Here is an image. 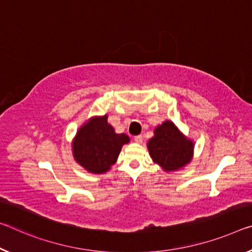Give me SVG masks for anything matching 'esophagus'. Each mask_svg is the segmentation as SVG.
I'll list each match as a JSON object with an SVG mask.
<instances>
[{
  "label": "esophagus",
  "instance_id": "esophagus-1",
  "mask_svg": "<svg viewBox=\"0 0 252 252\" xmlns=\"http://www.w3.org/2000/svg\"><path fill=\"white\" fill-rule=\"evenodd\" d=\"M133 140L137 143H141L142 142V135H135L133 138Z\"/></svg>",
  "mask_w": 252,
  "mask_h": 252
}]
</instances>
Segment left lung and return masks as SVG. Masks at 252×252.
Returning a JSON list of instances; mask_svg holds the SVG:
<instances>
[{
  "instance_id": "1",
  "label": "left lung",
  "mask_w": 252,
  "mask_h": 252,
  "mask_svg": "<svg viewBox=\"0 0 252 252\" xmlns=\"http://www.w3.org/2000/svg\"><path fill=\"white\" fill-rule=\"evenodd\" d=\"M194 141L170 120L156 126L154 137L147 143L153 161L167 173L177 171L189 165L194 155Z\"/></svg>"
}]
</instances>
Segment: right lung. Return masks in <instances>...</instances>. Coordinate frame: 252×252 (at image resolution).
<instances>
[{
    "label": "right lung",
    "mask_w": 252,
    "mask_h": 252,
    "mask_svg": "<svg viewBox=\"0 0 252 252\" xmlns=\"http://www.w3.org/2000/svg\"><path fill=\"white\" fill-rule=\"evenodd\" d=\"M129 141L126 134L115 132L107 122V114L92 117L75 134L71 142L73 157L89 173L105 174L117 162L123 145Z\"/></svg>",
    "instance_id": "right-lung-1"
}]
</instances>
